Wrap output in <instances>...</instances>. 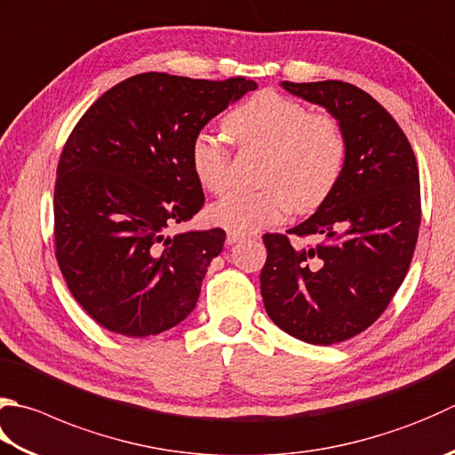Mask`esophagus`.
Instances as JSON below:
<instances>
[{"label": "esophagus", "mask_w": 455, "mask_h": 455, "mask_svg": "<svg viewBox=\"0 0 455 455\" xmlns=\"http://www.w3.org/2000/svg\"><path fill=\"white\" fill-rule=\"evenodd\" d=\"M240 240H244V235L233 233V230H227V244H236Z\"/></svg>", "instance_id": "34e87169"}]
</instances>
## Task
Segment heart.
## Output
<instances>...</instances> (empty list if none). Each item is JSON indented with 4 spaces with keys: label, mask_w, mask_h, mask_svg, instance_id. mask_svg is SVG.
<instances>
[{
    "label": "heart",
    "mask_w": 455,
    "mask_h": 455,
    "mask_svg": "<svg viewBox=\"0 0 455 455\" xmlns=\"http://www.w3.org/2000/svg\"><path fill=\"white\" fill-rule=\"evenodd\" d=\"M222 126L240 148L266 149L264 189L233 191L209 207V220L248 235L280 222L290 209L309 212L327 201L347 165L345 130L333 114H311L307 106L274 91H262L230 110ZM189 162L211 193L230 185V151L220 140L199 133Z\"/></svg>",
    "instance_id": "obj_1"
}]
</instances>
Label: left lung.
<instances>
[{
	"instance_id": "8db88e82",
	"label": "left lung",
	"mask_w": 455,
	"mask_h": 455,
	"mask_svg": "<svg viewBox=\"0 0 455 455\" xmlns=\"http://www.w3.org/2000/svg\"><path fill=\"white\" fill-rule=\"evenodd\" d=\"M282 86L333 114L349 154L327 201L288 230L322 243L291 247L287 235H264L262 299L282 331L333 345L375 323L403 283L420 228V177L411 141L371 94L341 80Z\"/></svg>"
}]
</instances>
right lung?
I'll list each match as a JSON object with an SVG mask.
<instances>
[{
	"label": "right lung",
	"mask_w": 455,
	"mask_h": 455,
	"mask_svg": "<svg viewBox=\"0 0 455 455\" xmlns=\"http://www.w3.org/2000/svg\"><path fill=\"white\" fill-rule=\"evenodd\" d=\"M251 91L244 76L141 73L78 120L57 167L55 254L73 298L104 329L157 335L197 306L225 230H169L204 204L191 141Z\"/></svg>",
	"instance_id": "add662e5"
}]
</instances>
